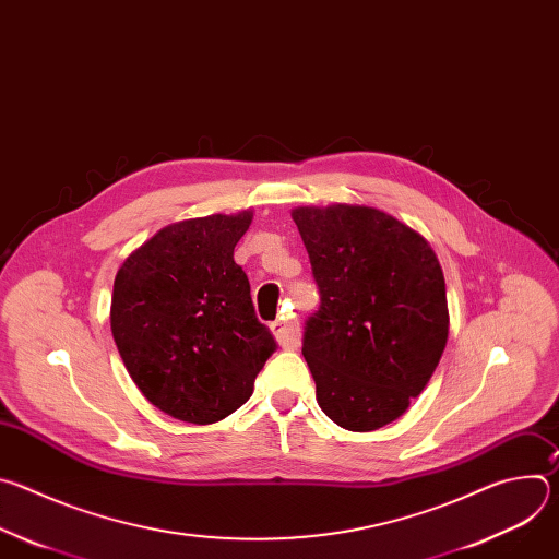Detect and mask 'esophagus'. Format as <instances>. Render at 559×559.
I'll return each instance as SVG.
<instances>
[{
    "instance_id": "1",
    "label": "esophagus",
    "mask_w": 559,
    "mask_h": 559,
    "mask_svg": "<svg viewBox=\"0 0 559 559\" xmlns=\"http://www.w3.org/2000/svg\"><path fill=\"white\" fill-rule=\"evenodd\" d=\"M283 349H296L300 345V325L294 318H278L270 325Z\"/></svg>"
}]
</instances>
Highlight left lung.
Returning <instances> with one entry per match:
<instances>
[{
    "mask_svg": "<svg viewBox=\"0 0 559 559\" xmlns=\"http://www.w3.org/2000/svg\"><path fill=\"white\" fill-rule=\"evenodd\" d=\"M321 305L302 356L316 401L347 431L401 418L433 376L449 336L436 252L391 214L365 205L296 207Z\"/></svg>",
    "mask_w": 559,
    "mask_h": 559,
    "instance_id": "obj_1",
    "label": "left lung"
}]
</instances>
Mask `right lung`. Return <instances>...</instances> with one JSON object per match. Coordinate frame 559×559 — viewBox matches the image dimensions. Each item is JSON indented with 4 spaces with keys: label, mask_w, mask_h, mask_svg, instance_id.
<instances>
[{
    "label": "right lung",
    "mask_w": 559,
    "mask_h": 559,
    "mask_svg": "<svg viewBox=\"0 0 559 559\" xmlns=\"http://www.w3.org/2000/svg\"><path fill=\"white\" fill-rule=\"evenodd\" d=\"M252 212L158 229L117 272L110 328L123 365L164 414L212 425L248 403L276 352L234 248Z\"/></svg>",
    "instance_id": "add662e5"
}]
</instances>
